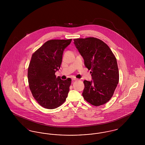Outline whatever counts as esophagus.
<instances>
[{"mask_svg":"<svg viewBox=\"0 0 145 145\" xmlns=\"http://www.w3.org/2000/svg\"><path fill=\"white\" fill-rule=\"evenodd\" d=\"M78 80V79H76V78H72V80L76 81V80Z\"/></svg>","mask_w":145,"mask_h":145,"instance_id":"1","label":"esophagus"}]
</instances>
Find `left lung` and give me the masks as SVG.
Wrapping results in <instances>:
<instances>
[{
	"label": "left lung",
	"instance_id": "obj_1",
	"mask_svg": "<svg viewBox=\"0 0 145 145\" xmlns=\"http://www.w3.org/2000/svg\"><path fill=\"white\" fill-rule=\"evenodd\" d=\"M74 43L90 70L91 81L84 80V98L99 106L107 103L114 95L119 81L116 59L109 46L95 37L74 39Z\"/></svg>",
	"mask_w": 145,
	"mask_h": 145
}]
</instances>
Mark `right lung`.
<instances>
[{"label": "right lung", "mask_w": 145, "mask_h": 145, "mask_svg": "<svg viewBox=\"0 0 145 145\" xmlns=\"http://www.w3.org/2000/svg\"><path fill=\"white\" fill-rule=\"evenodd\" d=\"M72 41L51 40L45 42L32 55L28 67V83L35 100L42 107L55 109L65 102L71 79L56 77L60 69L64 49Z\"/></svg>", "instance_id": "add662e5"}]
</instances>
